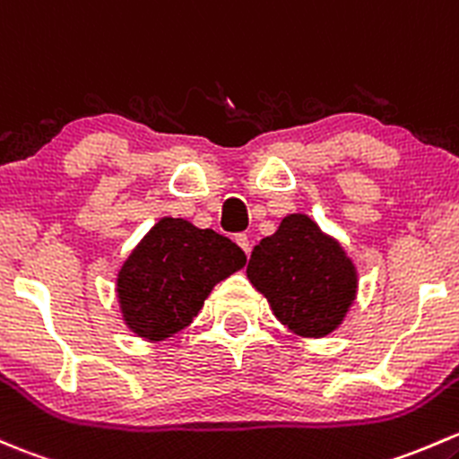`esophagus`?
I'll use <instances>...</instances> for the list:
<instances>
[{"instance_id": "esophagus-1", "label": "esophagus", "mask_w": 459, "mask_h": 459, "mask_svg": "<svg viewBox=\"0 0 459 459\" xmlns=\"http://www.w3.org/2000/svg\"><path fill=\"white\" fill-rule=\"evenodd\" d=\"M235 242L239 244V248H242L246 255L250 253V239H248V235H246V233H239V235H235Z\"/></svg>"}]
</instances>
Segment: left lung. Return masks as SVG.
<instances>
[{
	"label": "left lung",
	"mask_w": 459,
	"mask_h": 459,
	"mask_svg": "<svg viewBox=\"0 0 459 459\" xmlns=\"http://www.w3.org/2000/svg\"><path fill=\"white\" fill-rule=\"evenodd\" d=\"M246 274L273 315L301 339L332 334L359 294L354 259L306 213L286 215L255 246Z\"/></svg>",
	"instance_id": "left-lung-1"
}]
</instances>
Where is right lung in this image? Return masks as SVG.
Masks as SVG:
<instances>
[{"label": "right lung", "mask_w": 459, "mask_h": 459, "mask_svg": "<svg viewBox=\"0 0 459 459\" xmlns=\"http://www.w3.org/2000/svg\"><path fill=\"white\" fill-rule=\"evenodd\" d=\"M244 250L185 217H160L116 273L125 327L149 343L185 330L220 281L242 270Z\"/></svg>", "instance_id": "add662e5"}]
</instances>
